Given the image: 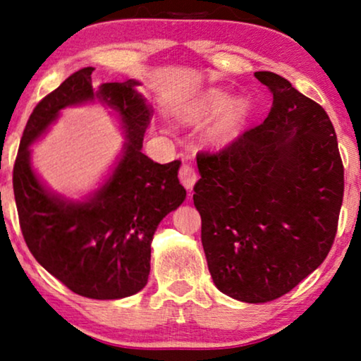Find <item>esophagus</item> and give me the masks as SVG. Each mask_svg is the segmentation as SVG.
Instances as JSON below:
<instances>
[{
    "mask_svg": "<svg viewBox=\"0 0 361 361\" xmlns=\"http://www.w3.org/2000/svg\"><path fill=\"white\" fill-rule=\"evenodd\" d=\"M179 179L187 190H192V187H194L197 180V174H195V169L189 164V162H185V164L180 166Z\"/></svg>",
    "mask_w": 361,
    "mask_h": 361,
    "instance_id": "esophagus-1",
    "label": "esophagus"
}]
</instances>
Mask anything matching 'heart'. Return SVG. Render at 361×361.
Instances as JSON below:
<instances>
[{
    "mask_svg": "<svg viewBox=\"0 0 361 361\" xmlns=\"http://www.w3.org/2000/svg\"><path fill=\"white\" fill-rule=\"evenodd\" d=\"M228 97H225L224 93H214V95L207 98L205 103H202V113H219L221 110H225V108L228 106ZM226 131H228V128L224 126L220 130V135L224 136Z\"/></svg>",
    "mask_w": 361,
    "mask_h": 361,
    "instance_id": "b5f03b06",
    "label": "heart"
}]
</instances>
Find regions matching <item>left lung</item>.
I'll return each instance as SVG.
<instances>
[{
	"label": "left lung",
	"instance_id": "left-lung-1",
	"mask_svg": "<svg viewBox=\"0 0 361 361\" xmlns=\"http://www.w3.org/2000/svg\"><path fill=\"white\" fill-rule=\"evenodd\" d=\"M273 93L266 120L197 154L194 204L212 279L243 302L288 294L327 258L343 202V162L322 106L284 77L256 72Z\"/></svg>",
	"mask_w": 361,
	"mask_h": 361
}]
</instances>
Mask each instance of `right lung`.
<instances>
[{
  "instance_id": "obj_1",
  "label": "right lung",
  "mask_w": 361,
  "mask_h": 361,
  "mask_svg": "<svg viewBox=\"0 0 361 361\" xmlns=\"http://www.w3.org/2000/svg\"><path fill=\"white\" fill-rule=\"evenodd\" d=\"M93 67L67 77L37 103L24 128L13 167V189L24 241L37 263L72 293L90 299H121L147 283L151 241L159 221L185 199L180 161L157 164L142 154L151 108L135 80L103 83L93 90ZM98 97L115 107L130 142L107 184L83 204L54 197L28 164V145L58 111Z\"/></svg>"
}]
</instances>
